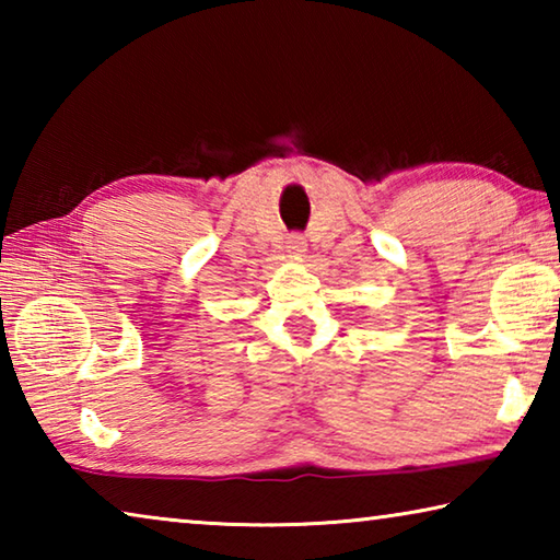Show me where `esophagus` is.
Wrapping results in <instances>:
<instances>
[{"instance_id":"esophagus-1","label":"esophagus","mask_w":560,"mask_h":560,"mask_svg":"<svg viewBox=\"0 0 560 560\" xmlns=\"http://www.w3.org/2000/svg\"><path fill=\"white\" fill-rule=\"evenodd\" d=\"M287 252L293 254V257H301V254L306 252V236H301V234L287 236Z\"/></svg>"}]
</instances>
